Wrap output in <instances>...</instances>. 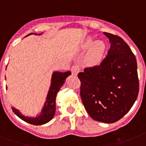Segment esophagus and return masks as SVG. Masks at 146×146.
Instances as JSON below:
<instances>
[{
	"label": "esophagus",
	"mask_w": 146,
	"mask_h": 146,
	"mask_svg": "<svg viewBox=\"0 0 146 146\" xmlns=\"http://www.w3.org/2000/svg\"><path fill=\"white\" fill-rule=\"evenodd\" d=\"M70 70H71L72 74L74 75V76H76L78 74L79 71H80V68L78 66H73L70 68Z\"/></svg>",
	"instance_id": "1"
}]
</instances>
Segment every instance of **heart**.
<instances>
[{"instance_id":"b5f03b06","label":"heart","mask_w":146,"mask_h":146,"mask_svg":"<svg viewBox=\"0 0 146 146\" xmlns=\"http://www.w3.org/2000/svg\"><path fill=\"white\" fill-rule=\"evenodd\" d=\"M90 48L86 56L87 62L90 65H96L100 63L105 51V44L102 41H95L92 43V39H89L84 44V48Z\"/></svg>"}]
</instances>
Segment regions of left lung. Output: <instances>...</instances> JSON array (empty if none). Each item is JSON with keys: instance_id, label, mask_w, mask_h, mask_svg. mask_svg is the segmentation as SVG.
<instances>
[{"instance_id": "left-lung-1", "label": "left lung", "mask_w": 146, "mask_h": 146, "mask_svg": "<svg viewBox=\"0 0 146 146\" xmlns=\"http://www.w3.org/2000/svg\"><path fill=\"white\" fill-rule=\"evenodd\" d=\"M111 44L100 64L85 68L78 77L80 97L94 120L111 123L121 119L132 107L139 91L135 55L117 35L104 32Z\"/></svg>"}]
</instances>
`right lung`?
<instances>
[{
	"instance_id": "obj_1",
	"label": "right lung",
	"mask_w": 146,
	"mask_h": 146,
	"mask_svg": "<svg viewBox=\"0 0 146 146\" xmlns=\"http://www.w3.org/2000/svg\"><path fill=\"white\" fill-rule=\"evenodd\" d=\"M37 35L36 33H30L29 35ZM39 34V35H40ZM71 74L70 71L61 73V72H54L51 78V87L48 90V95L46 97V100L42 110V112L35 118L25 117L20 112V111L13 107V111L21 119L33 125H42L51 121L54 117L56 111V98L57 92L61 89V86L64 85L66 78Z\"/></svg>"
}]
</instances>
